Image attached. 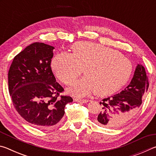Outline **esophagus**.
<instances>
[{"label": "esophagus", "instance_id": "1", "mask_svg": "<svg viewBox=\"0 0 156 156\" xmlns=\"http://www.w3.org/2000/svg\"><path fill=\"white\" fill-rule=\"evenodd\" d=\"M74 100L77 102H83V103H87L88 102V100L87 99H80V98H75Z\"/></svg>", "mask_w": 156, "mask_h": 156}]
</instances>
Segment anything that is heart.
<instances>
[{"instance_id":"heart-1","label":"heart","mask_w":156,"mask_h":156,"mask_svg":"<svg viewBox=\"0 0 156 156\" xmlns=\"http://www.w3.org/2000/svg\"><path fill=\"white\" fill-rule=\"evenodd\" d=\"M72 53H60L51 61L56 77L65 84L73 83L80 73L85 75L76 81L69 92L84 96L96 91L106 96L118 91L127 83L133 65L119 52L100 44L78 42L72 46Z\"/></svg>"}]
</instances>
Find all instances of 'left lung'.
Listing matches in <instances>:
<instances>
[{"mask_svg":"<svg viewBox=\"0 0 156 156\" xmlns=\"http://www.w3.org/2000/svg\"><path fill=\"white\" fill-rule=\"evenodd\" d=\"M148 88L149 81L145 69L142 65H138L130 84L124 90L100 102L101 112L95 122L107 128H117L123 125L136 113Z\"/></svg>","mask_w":156,"mask_h":156,"instance_id":"left-lung-1","label":"left lung"}]
</instances>
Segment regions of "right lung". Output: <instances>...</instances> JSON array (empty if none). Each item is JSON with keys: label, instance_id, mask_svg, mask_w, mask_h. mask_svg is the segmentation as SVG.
<instances>
[{"label": "right lung", "instance_id": "1", "mask_svg": "<svg viewBox=\"0 0 156 156\" xmlns=\"http://www.w3.org/2000/svg\"><path fill=\"white\" fill-rule=\"evenodd\" d=\"M54 47L34 43L14 57L8 72L9 92L19 115L39 129L56 126L72 97L60 96L64 89L51 68Z\"/></svg>", "mask_w": 156, "mask_h": 156}]
</instances>
